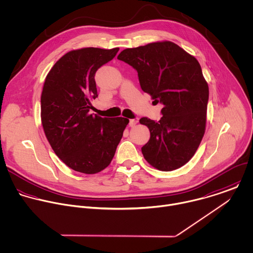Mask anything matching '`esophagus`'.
<instances>
[{"label": "esophagus", "instance_id": "34e87169", "mask_svg": "<svg viewBox=\"0 0 253 253\" xmlns=\"http://www.w3.org/2000/svg\"><path fill=\"white\" fill-rule=\"evenodd\" d=\"M136 124H137V121H136V120H129V126L133 127V126H136Z\"/></svg>", "mask_w": 253, "mask_h": 253}]
</instances>
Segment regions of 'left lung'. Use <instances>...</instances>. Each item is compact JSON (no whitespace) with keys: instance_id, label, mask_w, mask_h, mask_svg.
<instances>
[{"instance_id":"8db88e82","label":"left lung","mask_w":253,"mask_h":253,"mask_svg":"<svg viewBox=\"0 0 253 253\" xmlns=\"http://www.w3.org/2000/svg\"><path fill=\"white\" fill-rule=\"evenodd\" d=\"M118 59L132 66L142 91L163 105L158 122L139 120L150 131L141 147L144 159L161 171L182 167L194 156L206 130L209 86L200 63L168 41L126 48Z\"/></svg>"}]
</instances>
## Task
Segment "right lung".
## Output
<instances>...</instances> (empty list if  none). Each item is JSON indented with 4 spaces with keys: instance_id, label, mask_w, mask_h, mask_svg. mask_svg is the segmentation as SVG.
<instances>
[{
    "instance_id": "add662e5",
    "label": "right lung",
    "mask_w": 253,
    "mask_h": 253,
    "mask_svg": "<svg viewBox=\"0 0 253 253\" xmlns=\"http://www.w3.org/2000/svg\"><path fill=\"white\" fill-rule=\"evenodd\" d=\"M119 47H85L64 54L48 72L41 98L45 136L55 154L71 169L95 174L107 168L129 121L89 113L98 97L96 71Z\"/></svg>"
}]
</instances>
